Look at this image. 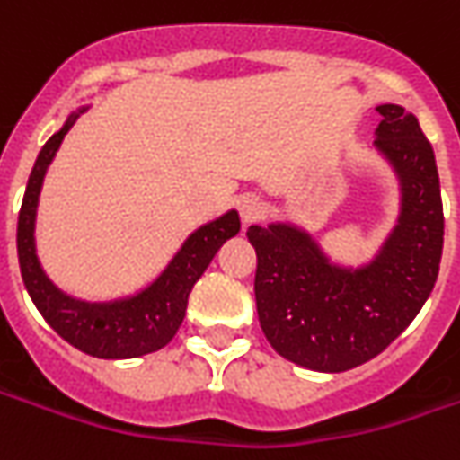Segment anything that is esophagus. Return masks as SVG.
Listing matches in <instances>:
<instances>
[{
  "instance_id": "1",
  "label": "esophagus",
  "mask_w": 460,
  "mask_h": 460,
  "mask_svg": "<svg viewBox=\"0 0 460 460\" xmlns=\"http://www.w3.org/2000/svg\"><path fill=\"white\" fill-rule=\"evenodd\" d=\"M239 211H242L243 224H252V221H256V218L261 217L264 206H261V201H259V196H254V193H246V196L239 199Z\"/></svg>"
}]
</instances>
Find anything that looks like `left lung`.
<instances>
[{
    "instance_id": "obj_1",
    "label": "left lung",
    "mask_w": 460,
    "mask_h": 460,
    "mask_svg": "<svg viewBox=\"0 0 460 460\" xmlns=\"http://www.w3.org/2000/svg\"><path fill=\"white\" fill-rule=\"evenodd\" d=\"M375 151L401 186V211L377 254L337 264L296 224L249 226L256 249V312L282 358L317 373H345L373 360L426 305L443 254V204L436 155L418 118L377 105Z\"/></svg>"
}]
</instances>
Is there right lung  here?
<instances>
[{"label": "right lung", "instance_id": "right-lung-1", "mask_svg": "<svg viewBox=\"0 0 460 460\" xmlns=\"http://www.w3.org/2000/svg\"><path fill=\"white\" fill-rule=\"evenodd\" d=\"M80 108L67 115L58 133L47 140L34 161L32 173L27 181V190L22 199L20 224H17V254L24 287L32 296L34 307L45 317L47 324L67 340L73 348L83 349L85 355L102 360H128L140 358L155 349L165 348L178 332L186 317V305L193 284L201 279L211 259L224 246L226 239L236 236L242 229L239 214L231 208L214 221L190 234L181 243L165 270L138 289L136 295L118 296L108 302H87L62 292L58 284L47 277L40 264L37 243H34V221L40 206V190L45 183V173L55 161L65 133L80 118Z\"/></svg>", "mask_w": 460, "mask_h": 460}]
</instances>
